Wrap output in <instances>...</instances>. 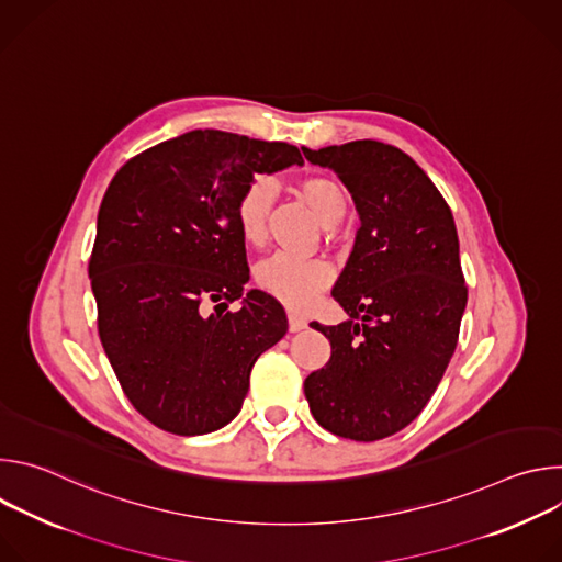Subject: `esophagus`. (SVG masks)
<instances>
[{
    "instance_id": "34e87169",
    "label": "esophagus",
    "mask_w": 562,
    "mask_h": 562,
    "mask_svg": "<svg viewBox=\"0 0 562 562\" xmlns=\"http://www.w3.org/2000/svg\"><path fill=\"white\" fill-rule=\"evenodd\" d=\"M302 329H306V319L297 313H289V331L295 334V331H302Z\"/></svg>"
}]
</instances>
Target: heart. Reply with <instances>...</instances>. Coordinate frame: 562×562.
Listing matches in <instances>:
<instances>
[{
  "mask_svg": "<svg viewBox=\"0 0 562 562\" xmlns=\"http://www.w3.org/2000/svg\"><path fill=\"white\" fill-rule=\"evenodd\" d=\"M300 198L313 209L325 226H336L347 213V195L338 182L325 176H308L297 184ZM273 204V184L269 180L251 182L237 198L235 222L249 247H262L269 237V215ZM334 267L319 258H300L276 254L258 265V286L280 300L284 306L306 311L317 295L331 286Z\"/></svg>",
  "mask_w": 562,
  "mask_h": 562,
  "instance_id": "b5f03b06",
  "label": "heart"
}]
</instances>
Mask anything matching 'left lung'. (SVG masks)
Returning a JSON list of instances; mask_svg holds the SVG:
<instances>
[{"label":"left lung","instance_id":"8db88e82","mask_svg":"<svg viewBox=\"0 0 562 562\" xmlns=\"http://www.w3.org/2000/svg\"><path fill=\"white\" fill-rule=\"evenodd\" d=\"M302 150L345 182L362 222L331 291L349 319L313 323L331 358L304 380V395L319 427L382 440L427 407L458 345L467 286L453 215L427 173L391 144Z\"/></svg>","mask_w":562,"mask_h":562}]
</instances>
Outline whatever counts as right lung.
Here are the masks:
<instances>
[{
  "label": "right lung",
  "mask_w": 562,
  "mask_h": 562,
  "mask_svg": "<svg viewBox=\"0 0 562 562\" xmlns=\"http://www.w3.org/2000/svg\"><path fill=\"white\" fill-rule=\"evenodd\" d=\"M302 162L286 142L200 128L111 180L89 260L98 331L131 405L162 431L228 425L256 360L286 334L284 308L262 291L226 311L249 280L235 204L256 176Z\"/></svg>",
  "instance_id": "obj_1"
}]
</instances>
